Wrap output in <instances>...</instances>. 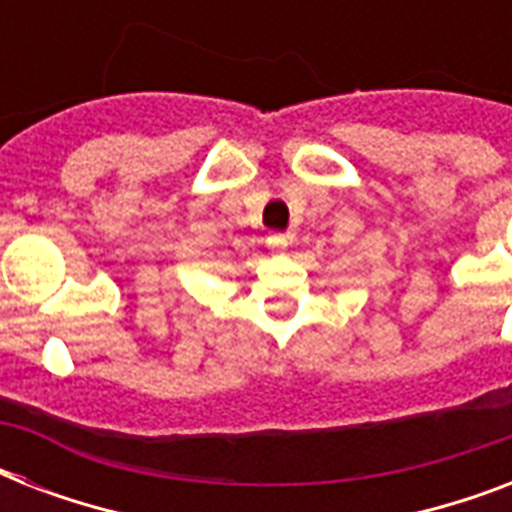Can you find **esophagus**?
Listing matches in <instances>:
<instances>
[{
  "instance_id": "1",
  "label": "esophagus",
  "mask_w": 512,
  "mask_h": 512,
  "mask_svg": "<svg viewBox=\"0 0 512 512\" xmlns=\"http://www.w3.org/2000/svg\"><path fill=\"white\" fill-rule=\"evenodd\" d=\"M265 244H268V249H271V252L281 255V252H287L289 236H287V233H271V236L265 239Z\"/></svg>"
}]
</instances>
